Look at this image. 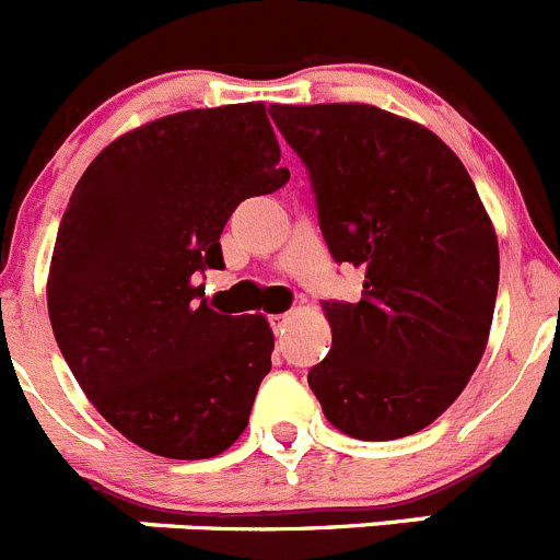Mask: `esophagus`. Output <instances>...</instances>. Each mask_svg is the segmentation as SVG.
I'll return each instance as SVG.
<instances>
[{
	"label": "esophagus",
	"mask_w": 560,
	"mask_h": 560,
	"mask_svg": "<svg viewBox=\"0 0 560 560\" xmlns=\"http://www.w3.org/2000/svg\"><path fill=\"white\" fill-rule=\"evenodd\" d=\"M269 320H272V329L275 331H282V326H285L288 320H291V313H278V315H272V318H269Z\"/></svg>",
	"instance_id": "esophagus-1"
}]
</instances>
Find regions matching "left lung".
<instances>
[{
	"instance_id": "8db88e82",
	"label": "left lung",
	"mask_w": 560,
	"mask_h": 560,
	"mask_svg": "<svg viewBox=\"0 0 560 560\" xmlns=\"http://www.w3.org/2000/svg\"><path fill=\"white\" fill-rule=\"evenodd\" d=\"M335 261L364 269L359 302H326L331 351L307 373L324 417L359 441L406 439L460 397L487 348L498 236L455 152L364 103L280 105Z\"/></svg>"
}]
</instances>
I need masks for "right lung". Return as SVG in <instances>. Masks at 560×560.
<instances>
[{
	"mask_svg": "<svg viewBox=\"0 0 560 560\" xmlns=\"http://www.w3.org/2000/svg\"><path fill=\"white\" fill-rule=\"evenodd\" d=\"M264 103L192 108L110 141L75 185L48 267V315L75 381L127 441L207 460L250 422L275 335L229 315L196 275L250 196L288 182Z\"/></svg>",
	"mask_w": 560,
	"mask_h": 560,
	"instance_id": "add662e5",
	"label": "right lung"
}]
</instances>
